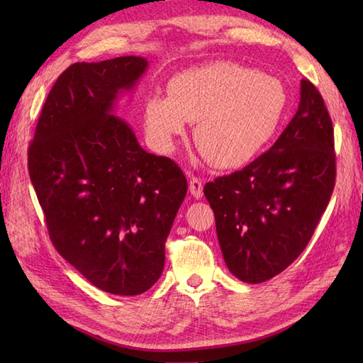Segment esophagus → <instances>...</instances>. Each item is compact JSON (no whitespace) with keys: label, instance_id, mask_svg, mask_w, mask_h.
<instances>
[{"label":"esophagus","instance_id":"34e87169","mask_svg":"<svg viewBox=\"0 0 363 363\" xmlns=\"http://www.w3.org/2000/svg\"><path fill=\"white\" fill-rule=\"evenodd\" d=\"M189 189H190V194L194 195L195 198H201L203 196V181L199 179V177H196V176H191L190 177Z\"/></svg>","mask_w":363,"mask_h":363}]
</instances>
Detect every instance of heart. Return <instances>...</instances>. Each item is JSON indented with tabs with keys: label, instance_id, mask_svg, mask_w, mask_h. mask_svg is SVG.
<instances>
[{
	"label": "heart",
	"instance_id": "1",
	"mask_svg": "<svg viewBox=\"0 0 363 363\" xmlns=\"http://www.w3.org/2000/svg\"><path fill=\"white\" fill-rule=\"evenodd\" d=\"M169 94L145 103V128L162 151L196 121L198 148L217 168L248 164L272 140L287 107V90L269 74L218 62L194 68L169 81Z\"/></svg>",
	"mask_w": 363,
	"mask_h": 363
}]
</instances>
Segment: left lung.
Returning a JSON list of instances; mask_svg holds the SVG:
<instances>
[{
    "instance_id": "1",
    "label": "left lung",
    "mask_w": 363,
    "mask_h": 363,
    "mask_svg": "<svg viewBox=\"0 0 363 363\" xmlns=\"http://www.w3.org/2000/svg\"><path fill=\"white\" fill-rule=\"evenodd\" d=\"M333 120L301 81L295 117L267 152L204 186L229 272L260 284L284 272L312 238L335 186Z\"/></svg>"
}]
</instances>
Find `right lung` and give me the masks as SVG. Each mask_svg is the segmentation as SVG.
<instances>
[{"mask_svg": "<svg viewBox=\"0 0 363 363\" xmlns=\"http://www.w3.org/2000/svg\"><path fill=\"white\" fill-rule=\"evenodd\" d=\"M148 62L123 56L76 62L50 90L28 169L54 248L99 290L134 296L165 264V242L187 195L176 162L138 145L112 115Z\"/></svg>", "mask_w": 363, "mask_h": 363, "instance_id": "right-lung-1", "label": "right lung"}]
</instances>
